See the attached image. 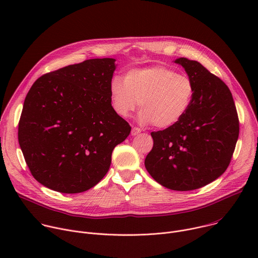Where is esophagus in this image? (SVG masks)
Wrapping results in <instances>:
<instances>
[{"instance_id": "1", "label": "esophagus", "mask_w": 258, "mask_h": 258, "mask_svg": "<svg viewBox=\"0 0 258 258\" xmlns=\"http://www.w3.org/2000/svg\"><path fill=\"white\" fill-rule=\"evenodd\" d=\"M140 133H141V130L139 127H133L132 132H131L132 136H138Z\"/></svg>"}]
</instances>
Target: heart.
<instances>
[{"mask_svg": "<svg viewBox=\"0 0 258 258\" xmlns=\"http://www.w3.org/2000/svg\"><path fill=\"white\" fill-rule=\"evenodd\" d=\"M194 91L189 77L164 66L132 69L123 80L113 77L109 83L110 101L118 116L128 117L139 105V121L157 128L171 127L186 115Z\"/></svg>", "mask_w": 258, "mask_h": 258, "instance_id": "heart-1", "label": "heart"}]
</instances>
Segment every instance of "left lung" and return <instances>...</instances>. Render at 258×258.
Instances as JSON below:
<instances>
[{
    "label": "left lung",
    "mask_w": 258,
    "mask_h": 258,
    "mask_svg": "<svg viewBox=\"0 0 258 258\" xmlns=\"http://www.w3.org/2000/svg\"><path fill=\"white\" fill-rule=\"evenodd\" d=\"M194 85L191 106L176 124L151 133L153 148L145 167L174 191L204 187L228 168L239 137V119L228 86L203 65L177 58Z\"/></svg>",
    "instance_id": "left-lung-1"
}]
</instances>
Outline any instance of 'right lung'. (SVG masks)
<instances>
[{
	"label": "right lung",
	"instance_id": "add662e5",
	"mask_svg": "<svg viewBox=\"0 0 258 258\" xmlns=\"http://www.w3.org/2000/svg\"><path fill=\"white\" fill-rule=\"evenodd\" d=\"M115 59H90L36 80L24 100L18 141L43 186L85 192L104 177L115 146L131 133L112 109L109 83Z\"/></svg>",
	"mask_w": 258,
	"mask_h": 258
}]
</instances>
